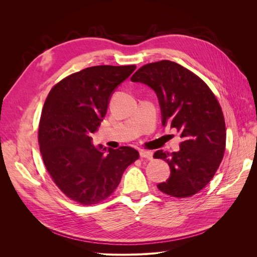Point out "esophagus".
<instances>
[{
  "label": "esophagus",
  "mask_w": 257,
  "mask_h": 257,
  "mask_svg": "<svg viewBox=\"0 0 257 257\" xmlns=\"http://www.w3.org/2000/svg\"><path fill=\"white\" fill-rule=\"evenodd\" d=\"M139 154H141V158H145V159H148V160H152V158H153L152 152L147 151V150H141Z\"/></svg>",
  "instance_id": "obj_1"
}]
</instances>
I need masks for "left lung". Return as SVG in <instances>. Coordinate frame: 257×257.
<instances>
[{
  "label": "left lung",
  "instance_id": "1",
  "mask_svg": "<svg viewBox=\"0 0 257 257\" xmlns=\"http://www.w3.org/2000/svg\"><path fill=\"white\" fill-rule=\"evenodd\" d=\"M131 80L155 92L163 126L170 124L181 133L179 151L158 150L153 155L170 168L169 178L158 184L159 190L179 198L198 193L219 168L226 143L223 112L212 91L198 76L168 60L142 66Z\"/></svg>",
  "mask_w": 257,
  "mask_h": 257
}]
</instances>
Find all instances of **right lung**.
Instances as JSON below:
<instances>
[{"label":"right lung","mask_w":257,"mask_h":257,"mask_svg":"<svg viewBox=\"0 0 257 257\" xmlns=\"http://www.w3.org/2000/svg\"><path fill=\"white\" fill-rule=\"evenodd\" d=\"M135 68H84L57 83L46 98L38 130L44 164L58 188L81 205L109 196L124 170L139 158L133 148L95 146L91 137L107 113L114 90Z\"/></svg>","instance_id":"right-lung-1"}]
</instances>
